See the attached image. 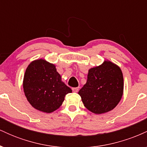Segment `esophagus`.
Instances as JSON below:
<instances>
[{
	"instance_id": "1",
	"label": "esophagus",
	"mask_w": 147,
	"mask_h": 147,
	"mask_svg": "<svg viewBox=\"0 0 147 147\" xmlns=\"http://www.w3.org/2000/svg\"><path fill=\"white\" fill-rule=\"evenodd\" d=\"M79 90V88H72V91H73L74 92H77Z\"/></svg>"
}]
</instances>
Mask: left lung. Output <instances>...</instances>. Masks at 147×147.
I'll return each mask as SVG.
<instances>
[{
    "label": "left lung",
    "instance_id": "8db88e82",
    "mask_svg": "<svg viewBox=\"0 0 147 147\" xmlns=\"http://www.w3.org/2000/svg\"><path fill=\"white\" fill-rule=\"evenodd\" d=\"M124 79L120 68L110 61L88 70L86 84L79 91L84 106L95 114L111 111L120 102Z\"/></svg>",
    "mask_w": 147,
    "mask_h": 147
}]
</instances>
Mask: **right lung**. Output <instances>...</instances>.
<instances>
[{"mask_svg": "<svg viewBox=\"0 0 147 147\" xmlns=\"http://www.w3.org/2000/svg\"><path fill=\"white\" fill-rule=\"evenodd\" d=\"M25 97L32 107L50 113L61 106L71 88L61 81L56 66L44 59L33 61L25 70L23 82Z\"/></svg>", "mask_w": 147, "mask_h": 147, "instance_id": "1", "label": "right lung"}]
</instances>
